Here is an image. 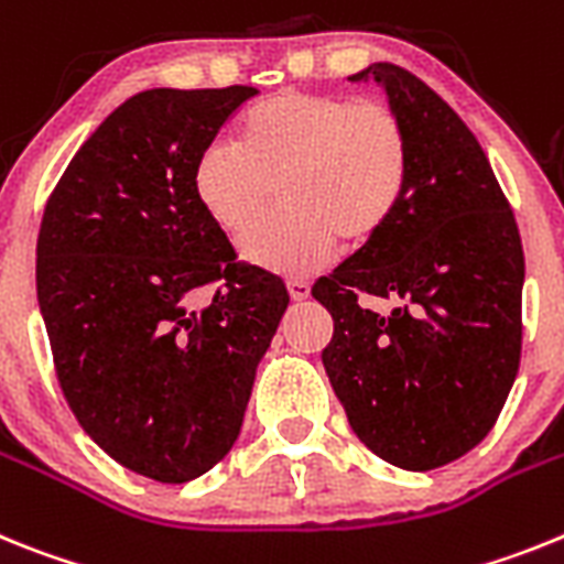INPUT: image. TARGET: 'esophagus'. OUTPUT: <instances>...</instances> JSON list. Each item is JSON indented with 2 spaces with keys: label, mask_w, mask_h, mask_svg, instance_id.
<instances>
[{
  "label": "esophagus",
  "mask_w": 564,
  "mask_h": 564,
  "mask_svg": "<svg viewBox=\"0 0 564 564\" xmlns=\"http://www.w3.org/2000/svg\"><path fill=\"white\" fill-rule=\"evenodd\" d=\"M286 289L292 301H306V297H310V283L301 281V278H292V281L286 283Z\"/></svg>",
  "instance_id": "esophagus-1"
}]
</instances>
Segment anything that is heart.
<instances>
[{
	"instance_id": "heart-1",
	"label": "heart",
	"mask_w": 564,
	"mask_h": 564,
	"mask_svg": "<svg viewBox=\"0 0 564 564\" xmlns=\"http://www.w3.org/2000/svg\"><path fill=\"white\" fill-rule=\"evenodd\" d=\"M411 184V139L386 105L343 93L286 90L241 119V144L213 141L193 170L195 198L232 238L243 235L282 187L288 213L247 236L249 263L306 275L335 241L360 247L398 215Z\"/></svg>"
}]
</instances>
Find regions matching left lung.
<instances>
[{"mask_svg":"<svg viewBox=\"0 0 564 564\" xmlns=\"http://www.w3.org/2000/svg\"><path fill=\"white\" fill-rule=\"evenodd\" d=\"M375 76L411 139L398 215L312 286L335 335L323 366L355 434L409 471L454 463L486 440L522 355L525 254L517 218L474 133L414 73ZM389 296L380 316L366 300Z\"/></svg>","mask_w":564,"mask_h":564,"instance_id":"obj_1","label":"left lung"}]
</instances>
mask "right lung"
<instances>
[{
  "label": "right lung",
  "instance_id": "obj_1",
  "mask_svg": "<svg viewBox=\"0 0 564 564\" xmlns=\"http://www.w3.org/2000/svg\"><path fill=\"white\" fill-rule=\"evenodd\" d=\"M254 87L144 90L82 144L47 198L36 295L78 425L116 463L189 482L221 463L289 306L238 261L193 170ZM214 286L207 307L198 288Z\"/></svg>",
  "mask_w": 564,
  "mask_h": 564
}]
</instances>
